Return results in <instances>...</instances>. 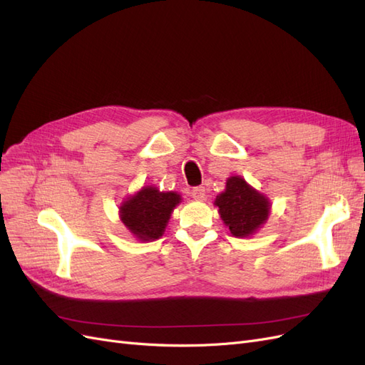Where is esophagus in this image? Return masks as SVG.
<instances>
[{"label":"esophagus","instance_id":"1","mask_svg":"<svg viewBox=\"0 0 365 365\" xmlns=\"http://www.w3.org/2000/svg\"><path fill=\"white\" fill-rule=\"evenodd\" d=\"M190 194H191L192 199H195V200H205L206 191H205L203 186H197V188H192V190H191Z\"/></svg>","mask_w":365,"mask_h":365}]
</instances>
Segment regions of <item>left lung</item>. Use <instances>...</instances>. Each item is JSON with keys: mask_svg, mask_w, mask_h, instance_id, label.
Segmentation results:
<instances>
[{"mask_svg": "<svg viewBox=\"0 0 365 365\" xmlns=\"http://www.w3.org/2000/svg\"><path fill=\"white\" fill-rule=\"evenodd\" d=\"M225 226L237 238L252 237L270 215V200L242 175H231L226 188L214 200Z\"/></svg>", "mask_w": 365, "mask_h": 365, "instance_id": "8db88e82", "label": "left lung"}]
</instances>
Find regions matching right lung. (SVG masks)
Returning a JSON list of instances; mask_svg holds the SVG:
<instances>
[{"mask_svg": "<svg viewBox=\"0 0 365 365\" xmlns=\"http://www.w3.org/2000/svg\"><path fill=\"white\" fill-rule=\"evenodd\" d=\"M180 202L179 192H165L147 185L120 203L119 218L139 242H154L163 235L174 207Z\"/></svg>", "mask_w": 365, "mask_h": 365, "instance_id": "add662e5", "label": "right lung"}]
</instances>
